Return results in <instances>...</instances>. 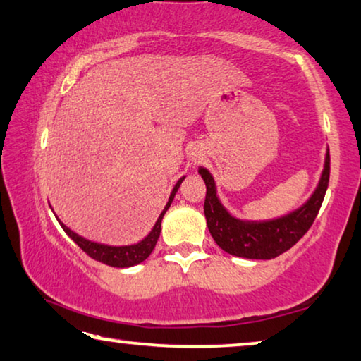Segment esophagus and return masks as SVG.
<instances>
[{
    "mask_svg": "<svg viewBox=\"0 0 361 361\" xmlns=\"http://www.w3.org/2000/svg\"><path fill=\"white\" fill-rule=\"evenodd\" d=\"M192 159H194V162H196V160H199V159H201V156H199V154H196V156H194Z\"/></svg>",
    "mask_w": 361,
    "mask_h": 361,
    "instance_id": "1",
    "label": "esophagus"
}]
</instances>
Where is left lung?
Here are the masks:
<instances>
[{"label": "left lung", "mask_w": 361, "mask_h": 361, "mask_svg": "<svg viewBox=\"0 0 361 361\" xmlns=\"http://www.w3.org/2000/svg\"><path fill=\"white\" fill-rule=\"evenodd\" d=\"M199 175L207 186L204 214L207 219L209 231L219 247L243 259L270 260L293 247L310 230L317 219L329 183V149L326 151L322 178L310 199L302 207L274 220L247 221L236 219L223 207L216 196L215 181L210 171L199 167Z\"/></svg>", "instance_id": "obj_1"}]
</instances>
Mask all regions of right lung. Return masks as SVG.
I'll use <instances>...</instances> for the list:
<instances>
[{
    "mask_svg": "<svg viewBox=\"0 0 361 361\" xmlns=\"http://www.w3.org/2000/svg\"><path fill=\"white\" fill-rule=\"evenodd\" d=\"M183 180H185V176L176 181L173 190H171L169 202L164 207L162 214L159 215V219L156 221V225H154V228L151 230V233L147 234V236L142 239V241L136 243V244H131V245H107V244L93 243V241H90V239H85L82 236H78L77 233H73L71 228H67L64 223L57 219V216H56V219H57V221L61 223L62 230L67 233V236L71 238L72 241L75 243L85 254H88L91 259L98 260L101 263H106V265H109V267H117V268H127V267L138 265V263L145 262L147 257L151 255L154 247H156L157 239L160 236V225H162V219H164L165 212L169 210L171 201H173L175 194H176V191H178V188H180Z\"/></svg>",
    "mask_w": 361,
    "mask_h": 361,
    "instance_id": "add662e5",
    "label": "right lung"
}]
</instances>
